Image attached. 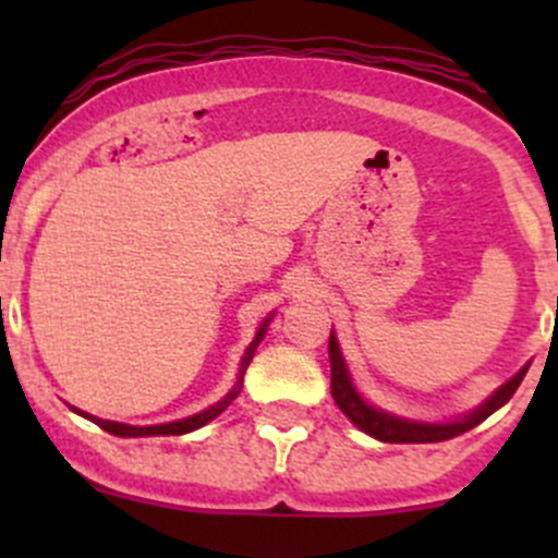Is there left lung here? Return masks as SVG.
I'll return each mask as SVG.
<instances>
[{
    "instance_id": "obj_1",
    "label": "left lung",
    "mask_w": 558,
    "mask_h": 558,
    "mask_svg": "<svg viewBox=\"0 0 558 558\" xmlns=\"http://www.w3.org/2000/svg\"><path fill=\"white\" fill-rule=\"evenodd\" d=\"M329 364H331V397H335V404L342 410V413L351 418L353 426L364 432V435L375 437L380 442H442L451 440V437L464 435L472 426H477L481 421H486L488 415L497 413L505 402H510V397L515 393V388L521 386L523 375H526L529 364L526 362L508 384H502L492 397L483 399L472 413L461 415V418L453 421H413L402 418V415H393L388 410L375 408L367 399L359 393V388L353 386L351 373H348L345 356L340 351V342H337V335L331 331L329 335Z\"/></svg>"
}]
</instances>
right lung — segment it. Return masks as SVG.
I'll return each mask as SVG.
<instances>
[{
    "instance_id": "obj_1",
    "label": "right lung",
    "mask_w": 558,
    "mask_h": 558,
    "mask_svg": "<svg viewBox=\"0 0 558 558\" xmlns=\"http://www.w3.org/2000/svg\"><path fill=\"white\" fill-rule=\"evenodd\" d=\"M272 315H275V313H269L267 318L262 320V326H258V329H256V337H253V340H251V345L245 348V356H243V362H240V373H238V380H234V386L229 388V391L223 393V397L218 399L216 404H210V408H205V410H202V413H194V415H189V418H180V421H170V424H154V426H132V424H121V421H105V418H97V415H92V413H83V410H77V408H72V410H75L77 415H83V418L94 421V424H97V426H102L105 432H110V435H116V437H159V435H189V432L199 429V426L210 424L213 418H218V415H221L223 410H227L229 404L234 402V399H238V393L243 391V375H245L247 364L253 362V353H256L258 342H262V340H264V335H267V326H269V320H272Z\"/></svg>"
}]
</instances>
